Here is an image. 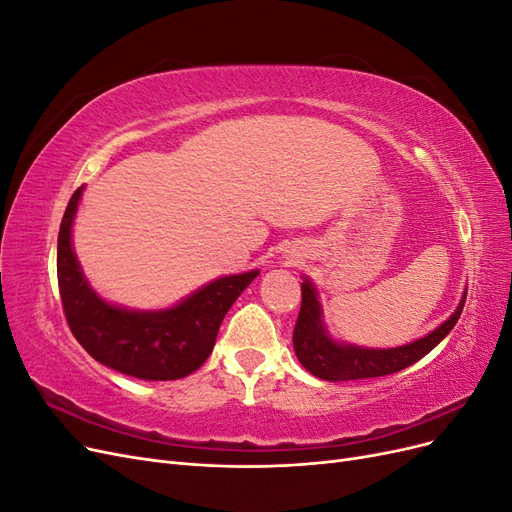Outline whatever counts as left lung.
Returning <instances> with one entry per match:
<instances>
[{
  "label": "left lung",
  "instance_id": "8db88e82",
  "mask_svg": "<svg viewBox=\"0 0 512 512\" xmlns=\"http://www.w3.org/2000/svg\"><path fill=\"white\" fill-rule=\"evenodd\" d=\"M463 292L461 303L453 312V316L442 322L436 331L416 339V342L399 348H359L352 344H337L327 335V329L322 324V309L318 303V292L314 284L303 280L301 284V312L294 324L292 346L297 352L301 365L320 380L342 382V380H361V378H380L395 374L410 367L412 363L421 361L425 354L436 348L442 339L451 333L457 324L463 303H466Z\"/></svg>",
  "mask_w": 512,
  "mask_h": 512
}]
</instances>
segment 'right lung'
Listing matches in <instances>:
<instances>
[{
  "instance_id": "add662e5",
  "label": "right lung",
  "mask_w": 512,
  "mask_h": 512,
  "mask_svg": "<svg viewBox=\"0 0 512 512\" xmlns=\"http://www.w3.org/2000/svg\"><path fill=\"white\" fill-rule=\"evenodd\" d=\"M83 188L66 207L57 239V282L72 335L94 359L141 380H179L203 365L220 324L258 271L220 277L179 305L134 312L102 301L89 288L72 252V222Z\"/></svg>"
}]
</instances>
